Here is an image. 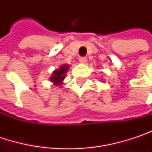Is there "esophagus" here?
Here are the masks:
<instances>
[{"label": "esophagus", "mask_w": 152, "mask_h": 152, "mask_svg": "<svg viewBox=\"0 0 152 152\" xmlns=\"http://www.w3.org/2000/svg\"><path fill=\"white\" fill-rule=\"evenodd\" d=\"M79 61H80L81 63H86V62H87V58L84 57V56H82V57L79 58Z\"/></svg>", "instance_id": "esophagus-1"}]
</instances>
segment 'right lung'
I'll use <instances>...</instances> for the list:
<instances>
[{
	"mask_svg": "<svg viewBox=\"0 0 152 152\" xmlns=\"http://www.w3.org/2000/svg\"><path fill=\"white\" fill-rule=\"evenodd\" d=\"M68 69H69V65L65 64V65L61 66L59 69L54 70L53 73V76L50 78L51 82H53L55 85H61V82L65 78V74L68 71Z\"/></svg>",
	"mask_w": 152,
	"mask_h": 152,
	"instance_id": "obj_1",
	"label": "right lung"
}]
</instances>
